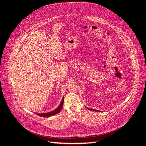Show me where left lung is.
<instances>
[{"label":"left lung","instance_id":"8db88e82","mask_svg":"<svg viewBox=\"0 0 146 146\" xmlns=\"http://www.w3.org/2000/svg\"><path fill=\"white\" fill-rule=\"evenodd\" d=\"M88 109L89 110H92V111H98V110H94V109H89V108H88Z\"/></svg>","mask_w":146,"mask_h":146}]
</instances>
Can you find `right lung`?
<instances>
[{"instance_id": "1", "label": "right lung", "mask_w": 146, "mask_h": 146, "mask_svg": "<svg viewBox=\"0 0 146 146\" xmlns=\"http://www.w3.org/2000/svg\"><path fill=\"white\" fill-rule=\"evenodd\" d=\"M63 100H64V98H63L62 100V102L60 104L59 106L55 110L52 111L50 112H48V113H36L38 116H40V117H51V116H53L55 114H57L58 113H59L60 111H61V110L62 109V107H63Z\"/></svg>"}]
</instances>
